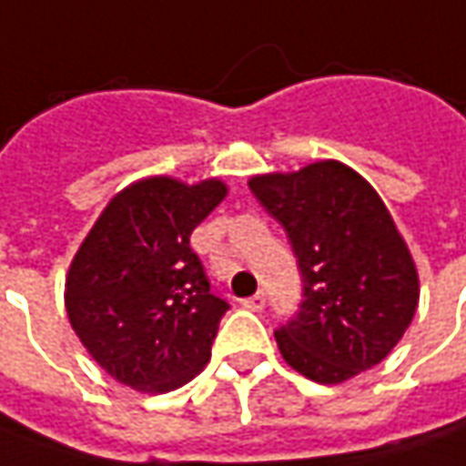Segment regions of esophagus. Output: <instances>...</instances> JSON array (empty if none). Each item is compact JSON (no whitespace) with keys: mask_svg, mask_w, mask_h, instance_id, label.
Returning a JSON list of instances; mask_svg holds the SVG:
<instances>
[{"mask_svg":"<svg viewBox=\"0 0 466 466\" xmlns=\"http://www.w3.org/2000/svg\"><path fill=\"white\" fill-rule=\"evenodd\" d=\"M242 307L249 309V312H260L265 307V294H255V297L242 299Z\"/></svg>","mask_w":466,"mask_h":466,"instance_id":"obj_1","label":"esophagus"}]
</instances>
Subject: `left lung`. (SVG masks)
Masks as SVG:
<instances>
[{
  "instance_id": "8db88e82",
  "label": "left lung",
  "mask_w": 466,
  "mask_h": 466,
  "mask_svg": "<svg viewBox=\"0 0 466 466\" xmlns=\"http://www.w3.org/2000/svg\"><path fill=\"white\" fill-rule=\"evenodd\" d=\"M248 185L286 229L304 283L297 317L276 329L283 361L319 384L384 361L415 317L420 283L377 190L335 159Z\"/></svg>"
}]
</instances>
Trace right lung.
Instances as JSON below:
<instances>
[{
	"label": "right lung",
	"instance_id": "obj_1",
	"mask_svg": "<svg viewBox=\"0 0 466 466\" xmlns=\"http://www.w3.org/2000/svg\"><path fill=\"white\" fill-rule=\"evenodd\" d=\"M227 196L211 177H144L113 196L66 273V314L105 371L138 392L187 384L229 304L211 294L190 234Z\"/></svg>",
	"mask_w": 466,
	"mask_h": 466
}]
</instances>
